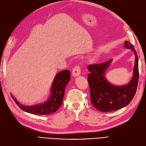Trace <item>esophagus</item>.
I'll use <instances>...</instances> for the list:
<instances>
[{
  "mask_svg": "<svg viewBox=\"0 0 146 146\" xmlns=\"http://www.w3.org/2000/svg\"><path fill=\"white\" fill-rule=\"evenodd\" d=\"M80 72H81V69H80V66L76 65V66H75V67L73 68L72 74V76H73L76 77V76H79V75L80 74Z\"/></svg>",
  "mask_w": 146,
  "mask_h": 146,
  "instance_id": "obj_1",
  "label": "esophagus"
}]
</instances>
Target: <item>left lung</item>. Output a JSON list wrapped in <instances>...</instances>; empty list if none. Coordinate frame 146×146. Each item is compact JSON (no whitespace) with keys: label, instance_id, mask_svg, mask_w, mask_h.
Returning a JSON list of instances; mask_svg holds the SVG:
<instances>
[{"label":"left lung","instance_id":"left-lung-1","mask_svg":"<svg viewBox=\"0 0 146 146\" xmlns=\"http://www.w3.org/2000/svg\"><path fill=\"white\" fill-rule=\"evenodd\" d=\"M124 46L133 50L136 55L133 77L125 86H113L107 82L104 76L111 60L101 64L88 66V75L92 105L102 112L116 111L129 105L135 95L139 80L138 58L133 46L125 41Z\"/></svg>","mask_w":146,"mask_h":146}]
</instances>
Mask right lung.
Here are the masks:
<instances>
[{
    "label": "right lung",
    "instance_id": "right-lung-1",
    "mask_svg": "<svg viewBox=\"0 0 146 146\" xmlns=\"http://www.w3.org/2000/svg\"><path fill=\"white\" fill-rule=\"evenodd\" d=\"M70 80V72L69 70H64L57 74L52 85L50 98L44 104L27 107L21 105L15 98L11 97L18 107L23 111L38 115H48L55 112L62 105L65 88Z\"/></svg>",
    "mask_w": 146,
    "mask_h": 146
}]
</instances>
